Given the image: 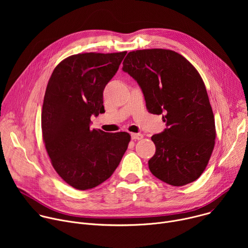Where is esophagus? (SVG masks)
Instances as JSON below:
<instances>
[{
	"instance_id": "34e87169",
	"label": "esophagus",
	"mask_w": 248,
	"mask_h": 248,
	"mask_svg": "<svg viewBox=\"0 0 248 248\" xmlns=\"http://www.w3.org/2000/svg\"><path fill=\"white\" fill-rule=\"evenodd\" d=\"M131 138L133 140H140V139L143 138V135L141 134V133H132L131 134Z\"/></svg>"
}]
</instances>
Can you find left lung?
Returning a JSON list of instances; mask_svg holds the SVG:
<instances>
[{
    "instance_id": "1",
    "label": "left lung",
    "mask_w": 248,
    "mask_h": 248,
    "mask_svg": "<svg viewBox=\"0 0 248 248\" xmlns=\"http://www.w3.org/2000/svg\"><path fill=\"white\" fill-rule=\"evenodd\" d=\"M123 70L143 92L149 113L163 114L167 128L151 139L148 161L160 181L183 186L196 181L215 146L216 127L205 84L197 69L181 54L167 49L129 52Z\"/></svg>"
}]
</instances>
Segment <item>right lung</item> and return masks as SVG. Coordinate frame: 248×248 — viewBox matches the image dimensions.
<instances>
[{"instance_id": "1", "label": "right lung", "mask_w": 248, "mask_h": 248, "mask_svg": "<svg viewBox=\"0 0 248 248\" xmlns=\"http://www.w3.org/2000/svg\"><path fill=\"white\" fill-rule=\"evenodd\" d=\"M125 54L69 56L55 67L48 81L41 115L43 141L55 170L78 190L108 180L130 141L127 132L90 129V117L105 112L104 88Z\"/></svg>"}]
</instances>
